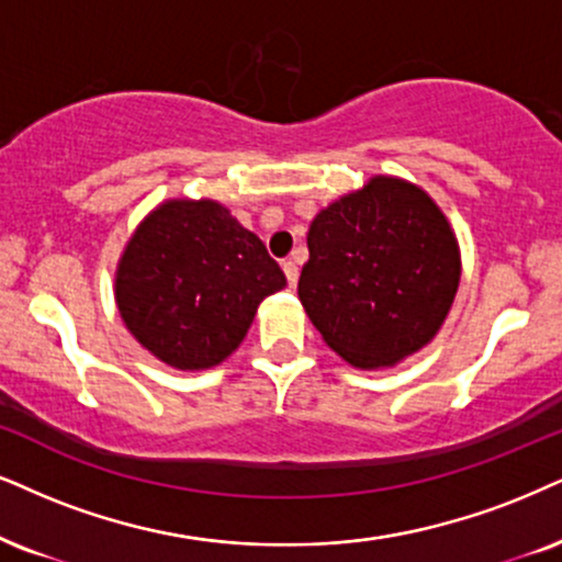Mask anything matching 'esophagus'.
<instances>
[{
    "label": "esophagus",
    "instance_id": "1",
    "mask_svg": "<svg viewBox=\"0 0 562 562\" xmlns=\"http://www.w3.org/2000/svg\"><path fill=\"white\" fill-rule=\"evenodd\" d=\"M281 268H283V273H286L289 286H296V281H300V268H296V262L294 260H283Z\"/></svg>",
    "mask_w": 562,
    "mask_h": 562
}]
</instances>
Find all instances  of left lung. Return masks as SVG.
<instances>
[{
	"mask_svg": "<svg viewBox=\"0 0 562 562\" xmlns=\"http://www.w3.org/2000/svg\"><path fill=\"white\" fill-rule=\"evenodd\" d=\"M300 302L357 370H387L438 336L461 283V247L419 184L375 175L313 218Z\"/></svg>",
	"mask_w": 562,
	"mask_h": 562,
	"instance_id": "1",
	"label": "left lung"
}]
</instances>
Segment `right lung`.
I'll return each mask as SVG.
<instances>
[{"label": "right lung", "instance_id": "right-lung-1", "mask_svg": "<svg viewBox=\"0 0 562 562\" xmlns=\"http://www.w3.org/2000/svg\"><path fill=\"white\" fill-rule=\"evenodd\" d=\"M286 276L258 234L218 200L175 198L135 226L114 302L135 341L175 370H211L237 351L260 302Z\"/></svg>", "mask_w": 562, "mask_h": 562}]
</instances>
